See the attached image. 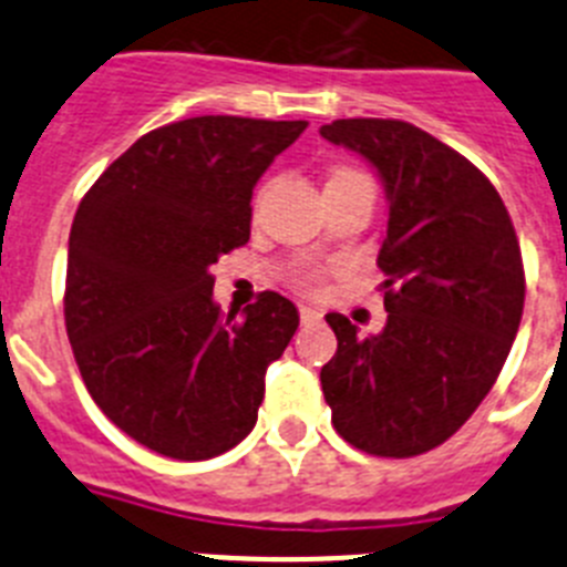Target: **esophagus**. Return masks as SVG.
Here are the masks:
<instances>
[{"mask_svg":"<svg viewBox=\"0 0 567 567\" xmlns=\"http://www.w3.org/2000/svg\"><path fill=\"white\" fill-rule=\"evenodd\" d=\"M320 318H323V315H320L318 309L300 307V323H303V327H312V323H318Z\"/></svg>","mask_w":567,"mask_h":567,"instance_id":"34e87169","label":"esophagus"}]
</instances>
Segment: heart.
<instances>
[{
  "mask_svg": "<svg viewBox=\"0 0 567 567\" xmlns=\"http://www.w3.org/2000/svg\"><path fill=\"white\" fill-rule=\"evenodd\" d=\"M352 175H360V173H354V169H334L329 182H338V178H352ZM312 278L315 275H300V284H312Z\"/></svg>",
  "mask_w": 567,
  "mask_h": 567,
  "instance_id": "b5f03b06",
  "label": "heart"
}]
</instances>
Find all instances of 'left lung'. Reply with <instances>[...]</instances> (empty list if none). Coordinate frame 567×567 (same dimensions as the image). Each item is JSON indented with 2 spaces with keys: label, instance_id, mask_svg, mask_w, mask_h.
Here are the masks:
<instances>
[{
  "label": "left lung",
  "instance_id": "left-lung-1",
  "mask_svg": "<svg viewBox=\"0 0 567 567\" xmlns=\"http://www.w3.org/2000/svg\"><path fill=\"white\" fill-rule=\"evenodd\" d=\"M320 135L378 169L389 224L380 334L338 312V352L320 369L346 443L414 457L452 437L497 380L525 303L519 240L503 198L474 164L398 118H338Z\"/></svg>",
  "mask_w": 567,
  "mask_h": 567
}]
</instances>
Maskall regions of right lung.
Masks as SVG:
<instances>
[{
    "mask_svg": "<svg viewBox=\"0 0 567 567\" xmlns=\"http://www.w3.org/2000/svg\"><path fill=\"white\" fill-rule=\"evenodd\" d=\"M307 122L198 115L142 135L70 227L64 323L96 405L135 443L209 460L247 437L298 309L213 300V264L249 240L252 189Z\"/></svg>",
    "mask_w": 567,
    "mask_h": 567,
    "instance_id": "right-lung-1",
    "label": "right lung"
}]
</instances>
